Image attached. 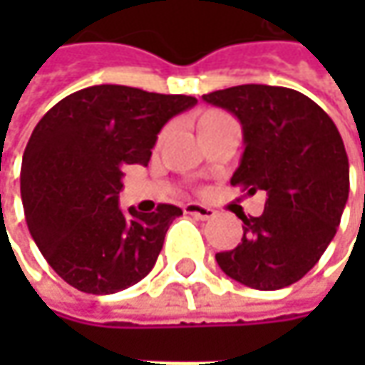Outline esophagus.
Wrapping results in <instances>:
<instances>
[{"label":"esophagus","mask_w":365,"mask_h":365,"mask_svg":"<svg viewBox=\"0 0 365 365\" xmlns=\"http://www.w3.org/2000/svg\"><path fill=\"white\" fill-rule=\"evenodd\" d=\"M185 213L187 215H192V217L197 219H211L213 215H215V211L211 209V207H205V205L201 203H187L185 205Z\"/></svg>","instance_id":"obj_1"}]
</instances>
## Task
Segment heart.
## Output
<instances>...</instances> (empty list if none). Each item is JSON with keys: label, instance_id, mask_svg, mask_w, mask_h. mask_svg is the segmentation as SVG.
<instances>
[{"label": "heart", "instance_id": "b5f03b06", "mask_svg": "<svg viewBox=\"0 0 365 365\" xmlns=\"http://www.w3.org/2000/svg\"><path fill=\"white\" fill-rule=\"evenodd\" d=\"M219 118H223V113H219V111H205V113H201V118H199V125H203L207 121L219 120Z\"/></svg>", "mask_w": 365, "mask_h": 365}]
</instances>
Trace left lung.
<instances>
[{
    "label": "left lung",
    "mask_w": 365,
    "mask_h": 365,
    "mask_svg": "<svg viewBox=\"0 0 365 365\" xmlns=\"http://www.w3.org/2000/svg\"><path fill=\"white\" fill-rule=\"evenodd\" d=\"M233 113L244 154L232 185L266 190L259 217H245L244 237L215 254L230 278L278 290L315 266L339 227L349 195V162L329 115L307 95L270 85H237L203 95Z\"/></svg>",
    "instance_id": "obj_1"
}]
</instances>
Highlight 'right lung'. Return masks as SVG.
I'll return each mask as SVG.
<instances>
[{
  "mask_svg": "<svg viewBox=\"0 0 365 365\" xmlns=\"http://www.w3.org/2000/svg\"><path fill=\"white\" fill-rule=\"evenodd\" d=\"M197 103L189 95L95 85L38 121L21 158L28 230L52 270L81 292L113 294L154 268L180 207L120 209L123 168L152 156L164 123Z\"/></svg>",
  "mask_w": 365,
  "mask_h": 365,
  "instance_id": "add662e5",
  "label": "right lung"
}]
</instances>
